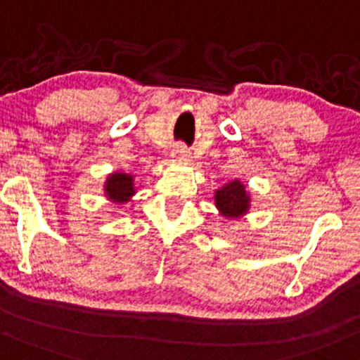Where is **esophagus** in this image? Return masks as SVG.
Instances as JSON below:
<instances>
[{
    "instance_id": "34e87169",
    "label": "esophagus",
    "mask_w": 360,
    "mask_h": 360,
    "mask_svg": "<svg viewBox=\"0 0 360 360\" xmlns=\"http://www.w3.org/2000/svg\"><path fill=\"white\" fill-rule=\"evenodd\" d=\"M172 158L179 160V162H183V160H190V151H188L186 146H176V148L172 149Z\"/></svg>"
}]
</instances>
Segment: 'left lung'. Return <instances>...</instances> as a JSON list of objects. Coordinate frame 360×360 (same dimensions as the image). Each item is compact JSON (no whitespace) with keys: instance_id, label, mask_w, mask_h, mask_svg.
<instances>
[{"instance_id":"obj_1","label":"left lung","mask_w":360,"mask_h":360,"mask_svg":"<svg viewBox=\"0 0 360 360\" xmlns=\"http://www.w3.org/2000/svg\"><path fill=\"white\" fill-rule=\"evenodd\" d=\"M214 202L223 216L239 218V216L246 214L248 207H250V195L246 193L244 184L236 179L216 191Z\"/></svg>"}]
</instances>
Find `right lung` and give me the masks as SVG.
Masks as SVG:
<instances>
[{
    "label": "right lung",
    "instance_id": "1",
    "mask_svg": "<svg viewBox=\"0 0 360 360\" xmlns=\"http://www.w3.org/2000/svg\"><path fill=\"white\" fill-rule=\"evenodd\" d=\"M105 193L110 200L117 202V204H124V202L130 200L131 195L135 193L134 177L123 172L110 174V176L107 177Z\"/></svg>",
    "mask_w": 360,
    "mask_h": 360
}]
</instances>
